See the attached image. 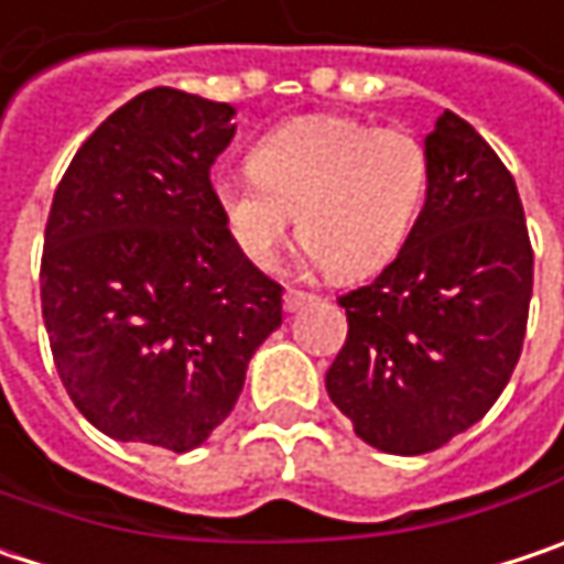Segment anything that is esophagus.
Segmentation results:
<instances>
[{
    "mask_svg": "<svg viewBox=\"0 0 564 564\" xmlns=\"http://www.w3.org/2000/svg\"><path fill=\"white\" fill-rule=\"evenodd\" d=\"M282 302H285V311H302L304 304L311 302V295H307V292H299V289H289Z\"/></svg>",
    "mask_w": 564,
    "mask_h": 564,
    "instance_id": "34e87169",
    "label": "esophagus"
}]
</instances>
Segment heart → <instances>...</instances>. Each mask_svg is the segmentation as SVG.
<instances>
[{"label": "heart", "instance_id": "heart-1", "mask_svg": "<svg viewBox=\"0 0 564 564\" xmlns=\"http://www.w3.org/2000/svg\"><path fill=\"white\" fill-rule=\"evenodd\" d=\"M430 185V156L404 128L304 115L269 131L250 173L215 182V202L240 253L260 269L279 260L295 215L307 260L362 279L408 243Z\"/></svg>", "mask_w": 564, "mask_h": 564}]
</instances>
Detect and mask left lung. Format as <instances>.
<instances>
[{
  "instance_id": "left-lung-1",
  "label": "left lung",
  "mask_w": 564,
  "mask_h": 564,
  "mask_svg": "<svg viewBox=\"0 0 564 564\" xmlns=\"http://www.w3.org/2000/svg\"><path fill=\"white\" fill-rule=\"evenodd\" d=\"M430 185L408 243L343 295L327 394L369 446L421 456L478 423L510 382L533 295L513 176L453 111L426 134Z\"/></svg>"
}]
</instances>
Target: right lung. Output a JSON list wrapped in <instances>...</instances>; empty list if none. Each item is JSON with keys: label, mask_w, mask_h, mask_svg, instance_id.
Here are the masks:
<instances>
[{"label": "right lung", "mask_w": 564, "mask_h": 564, "mask_svg": "<svg viewBox=\"0 0 564 564\" xmlns=\"http://www.w3.org/2000/svg\"><path fill=\"white\" fill-rule=\"evenodd\" d=\"M234 115L147 89L101 121L54 192L44 327L66 394L111 440L202 446L282 327V285L240 253L212 188Z\"/></svg>", "instance_id": "1"}]
</instances>
